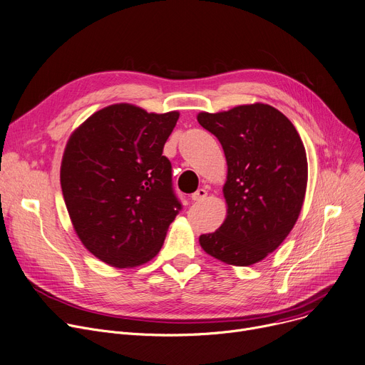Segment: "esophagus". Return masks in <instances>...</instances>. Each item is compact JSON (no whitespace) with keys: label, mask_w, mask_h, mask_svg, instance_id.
I'll return each mask as SVG.
<instances>
[{"label":"esophagus","mask_w":365,"mask_h":365,"mask_svg":"<svg viewBox=\"0 0 365 365\" xmlns=\"http://www.w3.org/2000/svg\"><path fill=\"white\" fill-rule=\"evenodd\" d=\"M206 195H207V191L205 188H199L197 191L191 194V200L192 202H202V200L206 199Z\"/></svg>","instance_id":"34e87169"}]
</instances>
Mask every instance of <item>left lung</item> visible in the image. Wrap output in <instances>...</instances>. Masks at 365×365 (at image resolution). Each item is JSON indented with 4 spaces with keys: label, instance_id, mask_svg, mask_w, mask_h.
<instances>
[{
    "label": "left lung",
    "instance_id": "left-lung-1",
    "mask_svg": "<svg viewBox=\"0 0 365 365\" xmlns=\"http://www.w3.org/2000/svg\"><path fill=\"white\" fill-rule=\"evenodd\" d=\"M197 121L222 145L228 163L225 222L200 245L234 266L263 260L288 237L307 188V155L292 123L266 103L202 112Z\"/></svg>",
    "mask_w": 365,
    "mask_h": 365
}]
</instances>
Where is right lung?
<instances>
[{
	"label": "right lung",
	"mask_w": 365,
	"mask_h": 365,
	"mask_svg": "<svg viewBox=\"0 0 365 365\" xmlns=\"http://www.w3.org/2000/svg\"><path fill=\"white\" fill-rule=\"evenodd\" d=\"M178 117L110 105L70 137L61 163L64 202L78 238L99 260L130 267L159 253L182 209L173 165L162 155Z\"/></svg>",
	"instance_id": "obj_1"
}]
</instances>
